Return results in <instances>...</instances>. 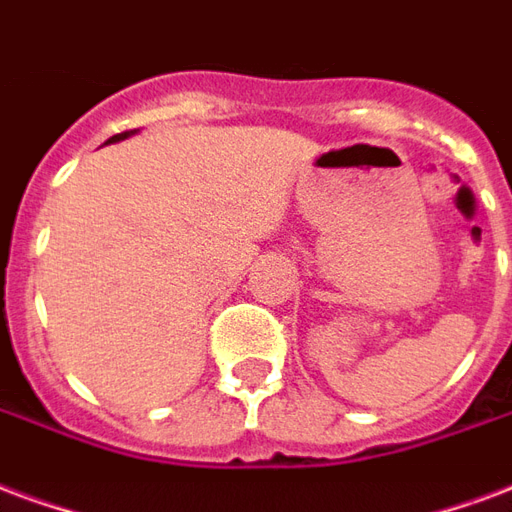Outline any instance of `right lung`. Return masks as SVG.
Wrapping results in <instances>:
<instances>
[{"instance_id": "1", "label": "right lung", "mask_w": 512, "mask_h": 512, "mask_svg": "<svg viewBox=\"0 0 512 512\" xmlns=\"http://www.w3.org/2000/svg\"><path fill=\"white\" fill-rule=\"evenodd\" d=\"M135 132H138V130L119 132V135H113V138H108V140H105V143H119V140H127V138H130V135H135Z\"/></svg>"}]
</instances>
